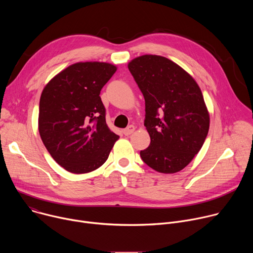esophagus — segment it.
<instances>
[{
  "label": "esophagus",
  "mask_w": 253,
  "mask_h": 253,
  "mask_svg": "<svg viewBox=\"0 0 253 253\" xmlns=\"http://www.w3.org/2000/svg\"><path fill=\"white\" fill-rule=\"evenodd\" d=\"M134 130H135V127H134L133 125H130V126H128L127 128H125V129L123 130V134H124L125 136H129V135H131V134L134 132Z\"/></svg>",
  "instance_id": "1"
}]
</instances>
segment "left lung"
Masks as SVG:
<instances>
[{
	"label": "left lung",
	"instance_id": "8db88e82",
	"mask_svg": "<svg viewBox=\"0 0 253 253\" xmlns=\"http://www.w3.org/2000/svg\"><path fill=\"white\" fill-rule=\"evenodd\" d=\"M128 69L145 99V125L151 142L142 160L160 173H176L200 151L209 130L202 92L187 72L157 55L133 59Z\"/></svg>",
	"mask_w": 253,
	"mask_h": 253
}]
</instances>
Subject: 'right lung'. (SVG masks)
<instances>
[{
  "label": "right lung",
  "instance_id": "1",
  "mask_svg": "<svg viewBox=\"0 0 253 253\" xmlns=\"http://www.w3.org/2000/svg\"><path fill=\"white\" fill-rule=\"evenodd\" d=\"M117 70L105 62H79L61 71L40 98L39 133L48 152L75 174L96 170L119 136L106 123L100 92Z\"/></svg>",
  "mask_w": 253,
  "mask_h": 253
}]
</instances>
